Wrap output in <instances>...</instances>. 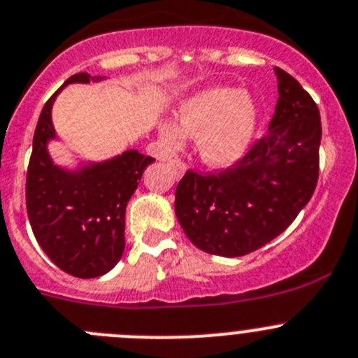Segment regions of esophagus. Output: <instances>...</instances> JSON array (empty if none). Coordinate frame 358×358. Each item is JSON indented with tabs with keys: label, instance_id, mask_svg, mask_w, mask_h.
Listing matches in <instances>:
<instances>
[{
	"label": "esophagus",
	"instance_id": "esophagus-1",
	"mask_svg": "<svg viewBox=\"0 0 358 358\" xmlns=\"http://www.w3.org/2000/svg\"><path fill=\"white\" fill-rule=\"evenodd\" d=\"M170 165H172L173 172H176V177H182V176H185V172H186V163L182 162V159H179V158L170 159Z\"/></svg>",
	"mask_w": 358,
	"mask_h": 358
}]
</instances>
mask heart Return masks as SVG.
I'll return each instance as SVG.
<instances>
[{"label":"heart","mask_w":358,"mask_h":358,"mask_svg":"<svg viewBox=\"0 0 358 358\" xmlns=\"http://www.w3.org/2000/svg\"><path fill=\"white\" fill-rule=\"evenodd\" d=\"M176 121H163L162 138L181 145L185 135H196L199 151L213 165H230L246 155L258 130V105L237 87L217 86L186 98Z\"/></svg>","instance_id":"1"}]
</instances>
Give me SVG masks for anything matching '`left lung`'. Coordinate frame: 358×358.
Segmentation results:
<instances>
[{"mask_svg": "<svg viewBox=\"0 0 358 358\" xmlns=\"http://www.w3.org/2000/svg\"><path fill=\"white\" fill-rule=\"evenodd\" d=\"M279 98L268 134L232 166L188 170L176 189V214L199 250L243 257L285 232L318 182L322 122L308 91L275 66Z\"/></svg>", "mask_w": 358, "mask_h": 358, "instance_id": "1", "label": "left lung"}]
</instances>
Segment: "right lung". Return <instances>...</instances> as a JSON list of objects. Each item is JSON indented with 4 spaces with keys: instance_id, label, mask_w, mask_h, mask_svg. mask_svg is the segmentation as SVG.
Returning a JSON list of instances; mask_svg holds the SVG:
<instances>
[{
    "instance_id": "add662e5",
    "label": "right lung",
    "mask_w": 358,
    "mask_h": 358,
    "mask_svg": "<svg viewBox=\"0 0 358 358\" xmlns=\"http://www.w3.org/2000/svg\"><path fill=\"white\" fill-rule=\"evenodd\" d=\"M98 83L101 77L75 73L47 100L33 137L26 177V207L33 234L47 257L75 278H98L124 251V213L144 170L155 162L124 151L103 163L64 170L54 165L47 142L56 138L50 110L66 84Z\"/></svg>"
}]
</instances>
